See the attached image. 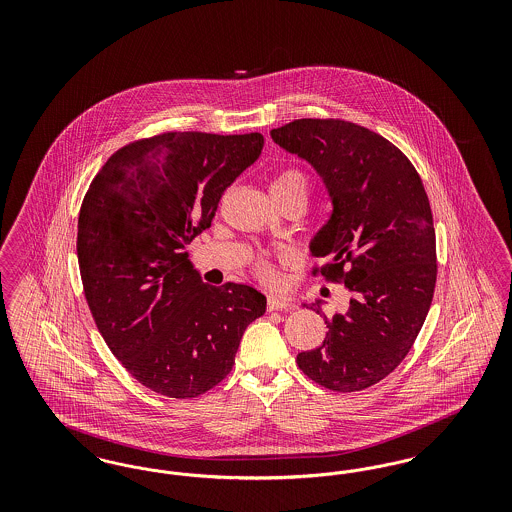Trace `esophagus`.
<instances>
[{"label":"esophagus","instance_id":"1","mask_svg":"<svg viewBox=\"0 0 512 512\" xmlns=\"http://www.w3.org/2000/svg\"><path fill=\"white\" fill-rule=\"evenodd\" d=\"M268 311H286V309H292V301L286 299V297H280V295H268L267 299Z\"/></svg>","mask_w":512,"mask_h":512}]
</instances>
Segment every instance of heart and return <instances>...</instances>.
<instances>
[{
    "mask_svg": "<svg viewBox=\"0 0 512 512\" xmlns=\"http://www.w3.org/2000/svg\"><path fill=\"white\" fill-rule=\"evenodd\" d=\"M307 188H309V182H307L305 174L293 171V169L276 174L274 180L270 182V194H272V197H284V195L290 194H301L307 197ZM257 272L268 284L276 282V272H274V268L268 265L267 259H259Z\"/></svg>",
    "mask_w": 512,
    "mask_h": 512,
    "instance_id": "1",
    "label": "heart"
}]
</instances>
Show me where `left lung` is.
I'll use <instances>...</instances> for the list:
<instances>
[{
    "instance_id": "left-lung-1",
    "label": "left lung",
    "mask_w": 512,
    "mask_h": 512,
    "mask_svg": "<svg viewBox=\"0 0 512 512\" xmlns=\"http://www.w3.org/2000/svg\"><path fill=\"white\" fill-rule=\"evenodd\" d=\"M270 136L320 176L332 213L309 251L330 261L320 274L351 293L332 318L322 299L309 305L328 332L297 365L328 390H365L405 359L432 305L438 267L428 195L397 147L353 122L299 119Z\"/></svg>"
}]
</instances>
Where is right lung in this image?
Masks as SVG:
<instances>
[{
    "mask_svg": "<svg viewBox=\"0 0 512 512\" xmlns=\"http://www.w3.org/2000/svg\"><path fill=\"white\" fill-rule=\"evenodd\" d=\"M263 144L259 132L140 140L111 155L82 201L76 253L88 307L113 355L155 393L190 399L215 388L267 311L253 286L203 284L186 251Z\"/></svg>",
    "mask_w": 512,
    "mask_h": 512,
    "instance_id": "add662e5",
    "label": "right lung"
}]
</instances>
